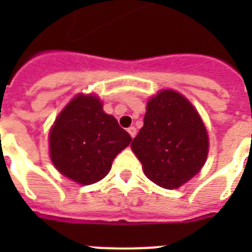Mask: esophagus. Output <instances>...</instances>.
I'll list each match as a JSON object with an SVG mask.
<instances>
[{
    "label": "esophagus",
    "instance_id": "34e87169",
    "mask_svg": "<svg viewBox=\"0 0 252 252\" xmlns=\"http://www.w3.org/2000/svg\"><path fill=\"white\" fill-rule=\"evenodd\" d=\"M128 133L130 134V137L133 138L134 136H136V133H137V129H136V128H134V126H129V128H128Z\"/></svg>",
    "mask_w": 252,
    "mask_h": 252
}]
</instances>
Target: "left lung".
I'll use <instances>...</instances> for the list:
<instances>
[{
  "mask_svg": "<svg viewBox=\"0 0 252 252\" xmlns=\"http://www.w3.org/2000/svg\"><path fill=\"white\" fill-rule=\"evenodd\" d=\"M130 148L152 182L174 189L207 161L209 140L195 107L174 90H162L146 104L144 126Z\"/></svg>",
  "mask_w": 252,
  "mask_h": 252,
  "instance_id": "1",
  "label": "left lung"
}]
</instances>
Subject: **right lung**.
Here are the masks:
<instances>
[{"label":"right lung","instance_id":"add662e5","mask_svg":"<svg viewBox=\"0 0 252 252\" xmlns=\"http://www.w3.org/2000/svg\"><path fill=\"white\" fill-rule=\"evenodd\" d=\"M132 141L107 115L95 95H77L57 116L49 132L55 167L77 183L93 184L108 174L115 157Z\"/></svg>","mask_w":252,"mask_h":252}]
</instances>
